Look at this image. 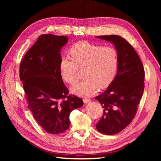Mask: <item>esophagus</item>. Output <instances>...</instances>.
<instances>
[{"instance_id": "obj_1", "label": "esophagus", "mask_w": 161, "mask_h": 161, "mask_svg": "<svg viewBox=\"0 0 161 161\" xmlns=\"http://www.w3.org/2000/svg\"><path fill=\"white\" fill-rule=\"evenodd\" d=\"M83 101H84V103H89V102L91 101V99L85 98V99H83Z\"/></svg>"}]
</instances>
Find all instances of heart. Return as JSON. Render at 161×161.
Instances as JSON below:
<instances>
[{
  "label": "heart",
  "instance_id": "obj_1",
  "mask_svg": "<svg viewBox=\"0 0 161 161\" xmlns=\"http://www.w3.org/2000/svg\"><path fill=\"white\" fill-rule=\"evenodd\" d=\"M70 53L72 59L62 56L60 61L59 70L63 80L70 85L76 83L78 68L85 66L86 79L71 87L72 93L91 97L99 86L105 89L114 80L119 63L118 52L115 47L80 41L70 47Z\"/></svg>",
  "mask_w": 161,
  "mask_h": 161
}]
</instances>
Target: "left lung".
I'll list each match as a JSON object with an SVG mask.
<instances>
[{"instance_id": "obj_1", "label": "left lung", "mask_w": 161, "mask_h": 161, "mask_svg": "<svg viewBox=\"0 0 161 161\" xmlns=\"http://www.w3.org/2000/svg\"><path fill=\"white\" fill-rule=\"evenodd\" d=\"M96 37L113 43L119 56L114 80L104 92L95 97L103 108L97 130L114 135L127 127L134 118L144 92V70L138 53L123 37L115 35Z\"/></svg>"}]
</instances>
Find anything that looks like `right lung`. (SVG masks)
<instances>
[{"label": "right lung", "mask_w": 161, "mask_h": 161, "mask_svg": "<svg viewBox=\"0 0 161 161\" xmlns=\"http://www.w3.org/2000/svg\"><path fill=\"white\" fill-rule=\"evenodd\" d=\"M69 37L44 34L24 56L20 64L28 109L46 132L58 134L70 125V112L83 105L82 99L69 95L59 70L60 52Z\"/></svg>", "instance_id": "add662e5"}]
</instances>
